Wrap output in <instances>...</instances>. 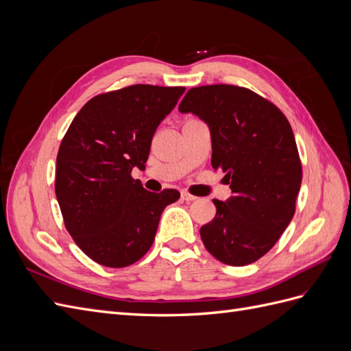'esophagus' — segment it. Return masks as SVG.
Segmentation results:
<instances>
[{
    "label": "esophagus",
    "instance_id": "esophagus-1",
    "mask_svg": "<svg viewBox=\"0 0 351 351\" xmlns=\"http://www.w3.org/2000/svg\"><path fill=\"white\" fill-rule=\"evenodd\" d=\"M182 199L186 200V202H193V200H196L197 197L193 196V195H190L189 192H182Z\"/></svg>",
    "mask_w": 351,
    "mask_h": 351
}]
</instances>
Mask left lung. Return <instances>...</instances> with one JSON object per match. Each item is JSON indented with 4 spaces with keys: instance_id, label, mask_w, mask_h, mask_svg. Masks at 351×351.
Here are the masks:
<instances>
[{
    "instance_id": "8db88e82",
    "label": "left lung",
    "mask_w": 351,
    "mask_h": 351,
    "mask_svg": "<svg viewBox=\"0 0 351 351\" xmlns=\"http://www.w3.org/2000/svg\"><path fill=\"white\" fill-rule=\"evenodd\" d=\"M180 112L210 129L212 167L226 173L232 196L214 199L217 215L200 228L219 262L244 267L268 253L289 227L302 184L291 125L272 102L234 84L190 89Z\"/></svg>"
}]
</instances>
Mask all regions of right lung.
<instances>
[{
  "mask_svg": "<svg viewBox=\"0 0 351 351\" xmlns=\"http://www.w3.org/2000/svg\"><path fill=\"white\" fill-rule=\"evenodd\" d=\"M186 88L133 84L83 105L62 137L56 195L64 224L84 254L124 268L151 249L162 210L178 200L174 189L152 193L132 177L143 168L156 127Z\"/></svg>",
  "mask_w": 351,
  "mask_h": 351,
  "instance_id": "1",
  "label": "right lung"
}]
</instances>
